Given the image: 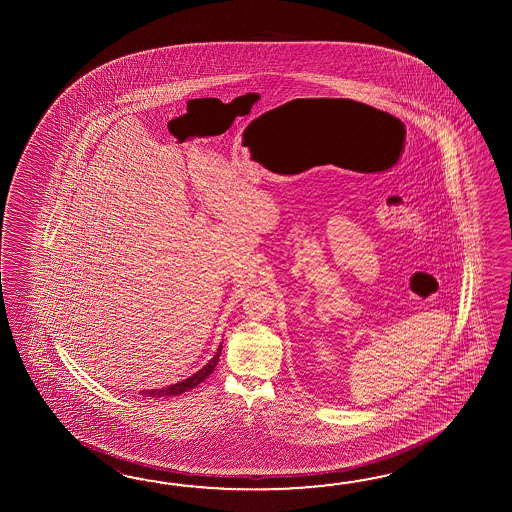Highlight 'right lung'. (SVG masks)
<instances>
[{
	"mask_svg": "<svg viewBox=\"0 0 512 512\" xmlns=\"http://www.w3.org/2000/svg\"><path fill=\"white\" fill-rule=\"evenodd\" d=\"M221 348H223V346H219L218 351H216V355L210 359L207 366H203L201 370L194 373L192 377H188L186 381L177 382L174 386H168V388H163V390H146V392H141L142 395H148V397H174V395H179V393L188 392V390L196 388L197 384L205 381L208 375L214 371V368L218 366Z\"/></svg>",
	"mask_w": 512,
	"mask_h": 512,
	"instance_id": "add662e5",
	"label": "right lung"
}]
</instances>
